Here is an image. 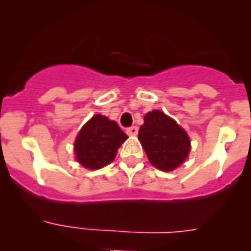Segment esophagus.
<instances>
[{
    "instance_id": "1",
    "label": "esophagus",
    "mask_w": 251,
    "mask_h": 251,
    "mask_svg": "<svg viewBox=\"0 0 251 251\" xmlns=\"http://www.w3.org/2000/svg\"><path fill=\"white\" fill-rule=\"evenodd\" d=\"M126 132H127V135L130 136H136L138 132V127L137 126H131V127H128L127 130H126Z\"/></svg>"
}]
</instances>
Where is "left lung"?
I'll return each instance as SVG.
<instances>
[{
	"label": "left lung",
	"instance_id": "obj_1",
	"mask_svg": "<svg viewBox=\"0 0 251 251\" xmlns=\"http://www.w3.org/2000/svg\"><path fill=\"white\" fill-rule=\"evenodd\" d=\"M138 140L151 165L161 171H173L184 163L191 151V141L186 131L160 110L144 115Z\"/></svg>",
	"mask_w": 251,
	"mask_h": 251
}]
</instances>
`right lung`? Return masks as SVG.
Here are the masks:
<instances>
[{
    "instance_id": "add662e5",
    "label": "right lung",
    "mask_w": 251,
    "mask_h": 251,
    "mask_svg": "<svg viewBox=\"0 0 251 251\" xmlns=\"http://www.w3.org/2000/svg\"><path fill=\"white\" fill-rule=\"evenodd\" d=\"M127 135L107 116L93 115L77 133L74 143L76 160L83 168L98 170L115 159Z\"/></svg>"
}]
</instances>
